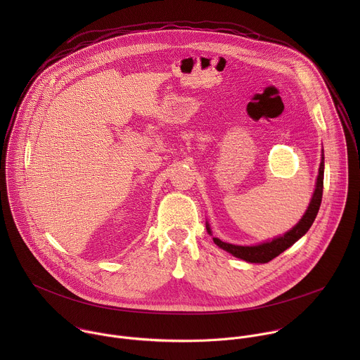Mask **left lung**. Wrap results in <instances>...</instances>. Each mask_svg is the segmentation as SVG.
Wrapping results in <instances>:
<instances>
[{
    "mask_svg": "<svg viewBox=\"0 0 360 360\" xmlns=\"http://www.w3.org/2000/svg\"><path fill=\"white\" fill-rule=\"evenodd\" d=\"M323 172H325V155H323V149H322V160L319 165V174L316 178V186L312 195V199L309 202V207H307L304 215L300 218V221L289 229L286 233L282 236H276L272 240L261 242L258 245H250V246H243V245H233L221 240L219 238H214V242L224 250L229 252L233 255L235 258L243 259L245 262L249 264H268L274 258H276L278 255H281L283 250L290 248L296 240H299L309 228L312 226L319 208H321V202H322V193H323ZM207 231L210 235H212L211 226L207 222Z\"/></svg>",
    "mask_w": 360,
    "mask_h": 360,
    "instance_id": "1",
    "label": "left lung"
}]
</instances>
